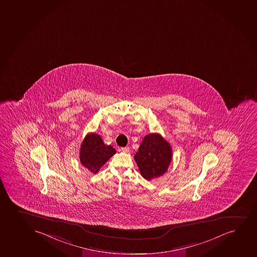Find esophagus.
<instances>
[{
	"mask_svg": "<svg viewBox=\"0 0 257 257\" xmlns=\"http://www.w3.org/2000/svg\"><path fill=\"white\" fill-rule=\"evenodd\" d=\"M120 151L122 152H124V153H129L130 152V148L129 147H123V148L120 149Z\"/></svg>",
	"mask_w": 257,
	"mask_h": 257,
	"instance_id": "esophagus-1",
	"label": "esophagus"
}]
</instances>
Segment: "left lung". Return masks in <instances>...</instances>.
Listing matches in <instances>:
<instances>
[{
    "label": "left lung",
    "instance_id": "1",
    "mask_svg": "<svg viewBox=\"0 0 257 257\" xmlns=\"http://www.w3.org/2000/svg\"><path fill=\"white\" fill-rule=\"evenodd\" d=\"M134 159L143 177L151 181L167 172L172 159L171 146L160 134L151 133L145 137Z\"/></svg>",
    "mask_w": 257,
    "mask_h": 257
}]
</instances>
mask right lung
<instances>
[{
  "instance_id": "add662e5",
  "label": "right lung",
  "mask_w": 257,
  "mask_h": 257,
  "mask_svg": "<svg viewBox=\"0 0 257 257\" xmlns=\"http://www.w3.org/2000/svg\"><path fill=\"white\" fill-rule=\"evenodd\" d=\"M116 153L111 145H106L96 133H88L82 141L80 149V161L82 166L94 174Z\"/></svg>"
}]
</instances>
